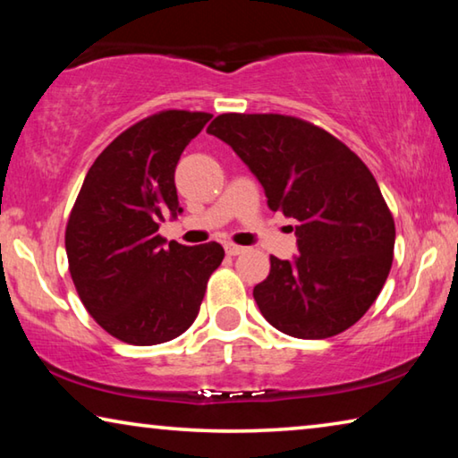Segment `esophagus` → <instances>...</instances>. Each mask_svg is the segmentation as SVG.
<instances>
[{"instance_id":"esophagus-1","label":"esophagus","mask_w":458,"mask_h":458,"mask_svg":"<svg viewBox=\"0 0 458 458\" xmlns=\"http://www.w3.org/2000/svg\"><path fill=\"white\" fill-rule=\"evenodd\" d=\"M224 250H226L228 257H238V254L246 252L244 246H238V244H232V242H226L224 244Z\"/></svg>"}]
</instances>
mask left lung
I'll use <instances>...</instances> for the list:
<instances>
[{
  "instance_id": "8db88e82",
  "label": "left lung",
  "mask_w": 458,
  "mask_h": 458,
  "mask_svg": "<svg viewBox=\"0 0 458 458\" xmlns=\"http://www.w3.org/2000/svg\"><path fill=\"white\" fill-rule=\"evenodd\" d=\"M208 133L257 175L273 212L297 220L299 254L270 257L254 301L275 329L325 339L350 329L392 268L396 228L376 177L327 131L286 114H218Z\"/></svg>"
}]
</instances>
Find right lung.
I'll return each mask as SVG.
<instances>
[{
  "label": "right lung",
  "instance_id": "add662e5",
  "mask_svg": "<svg viewBox=\"0 0 458 458\" xmlns=\"http://www.w3.org/2000/svg\"><path fill=\"white\" fill-rule=\"evenodd\" d=\"M210 113L161 111L114 139L90 165L66 224L76 293L92 319L131 345L172 341L196 321L218 242L183 246L159 236L182 214L175 167Z\"/></svg>",
  "mask_w": 458,
  "mask_h": 458
}]
</instances>
